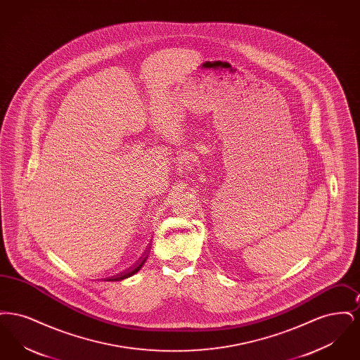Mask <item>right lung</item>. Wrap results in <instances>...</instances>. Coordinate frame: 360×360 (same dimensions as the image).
Here are the masks:
<instances>
[{
	"label": "right lung",
	"instance_id": "add662e5",
	"mask_svg": "<svg viewBox=\"0 0 360 360\" xmlns=\"http://www.w3.org/2000/svg\"><path fill=\"white\" fill-rule=\"evenodd\" d=\"M148 250H150V248H147L146 252H143V255L137 259L136 263H134V266H131L127 271H122L120 274L115 275V276H112V278H108L106 281H122V279H125V278H129V276L136 274L137 271L143 267V264L146 263L147 257H148V252H150Z\"/></svg>",
	"mask_w": 360,
	"mask_h": 360
}]
</instances>
